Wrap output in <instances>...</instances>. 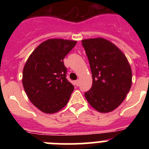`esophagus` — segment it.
Listing matches in <instances>:
<instances>
[{
	"mask_svg": "<svg viewBox=\"0 0 149 149\" xmlns=\"http://www.w3.org/2000/svg\"><path fill=\"white\" fill-rule=\"evenodd\" d=\"M79 82H80V81H79V80H76V81H75V84H76V85L77 86H79Z\"/></svg>",
	"mask_w": 149,
	"mask_h": 149,
	"instance_id": "34e87169",
	"label": "esophagus"
}]
</instances>
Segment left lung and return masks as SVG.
Listing matches in <instances>:
<instances>
[{
  "mask_svg": "<svg viewBox=\"0 0 149 149\" xmlns=\"http://www.w3.org/2000/svg\"><path fill=\"white\" fill-rule=\"evenodd\" d=\"M92 74L91 89L84 94L97 111L107 113L124 101L132 85L127 58L115 45L102 37L81 40Z\"/></svg>",
  "mask_w": 149,
  "mask_h": 149,
  "instance_id": "8db88e82",
  "label": "left lung"
}]
</instances>
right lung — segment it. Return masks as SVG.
<instances>
[{"mask_svg":"<svg viewBox=\"0 0 149 149\" xmlns=\"http://www.w3.org/2000/svg\"><path fill=\"white\" fill-rule=\"evenodd\" d=\"M76 42L49 39L36 47L25 63L24 88L30 102L42 112L55 113L68 102L74 86L65 77L63 59Z\"/></svg>","mask_w":149,"mask_h":149,"instance_id":"obj_1","label":"right lung"}]
</instances>
